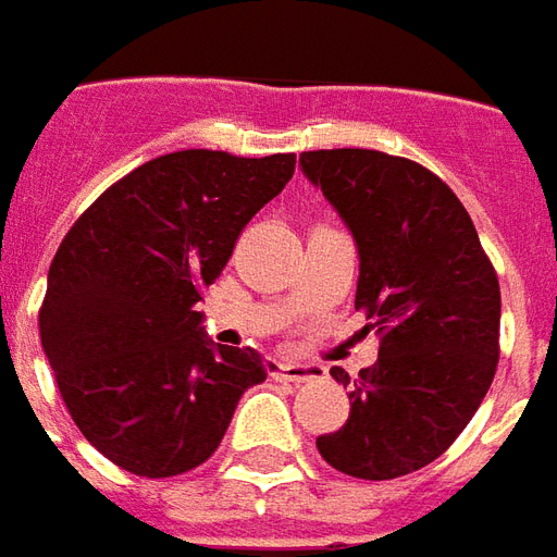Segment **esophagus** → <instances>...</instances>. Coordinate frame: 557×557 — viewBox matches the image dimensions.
Segmentation results:
<instances>
[{
    "label": "esophagus",
    "mask_w": 557,
    "mask_h": 557,
    "mask_svg": "<svg viewBox=\"0 0 557 557\" xmlns=\"http://www.w3.org/2000/svg\"><path fill=\"white\" fill-rule=\"evenodd\" d=\"M270 369H272V377H278V381H290V384H306V381H318V377H323L321 366H311V362L272 360Z\"/></svg>",
    "instance_id": "obj_1"
}]
</instances>
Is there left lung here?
<instances>
[{
	"mask_svg": "<svg viewBox=\"0 0 557 557\" xmlns=\"http://www.w3.org/2000/svg\"><path fill=\"white\" fill-rule=\"evenodd\" d=\"M357 243L354 306L381 338L377 362L350 381L348 423L318 437L335 471L393 480L420 471L459 437L498 366L500 287L459 197L423 164L374 149L302 152Z\"/></svg>",
	"mask_w": 557,
	"mask_h": 557,
	"instance_id": "left-lung-1",
	"label": "left lung"
}]
</instances>
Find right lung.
Here are the masks:
<instances>
[{
	"instance_id": "1",
	"label": "right lung",
	"mask_w": 557,
	"mask_h": 557,
	"mask_svg": "<svg viewBox=\"0 0 557 557\" xmlns=\"http://www.w3.org/2000/svg\"><path fill=\"white\" fill-rule=\"evenodd\" d=\"M294 164L290 152H171L110 185L65 234L41 348L71 420L113 465L152 480L203 465L243 393L267 381L258 350L203 333L197 302Z\"/></svg>"
}]
</instances>
